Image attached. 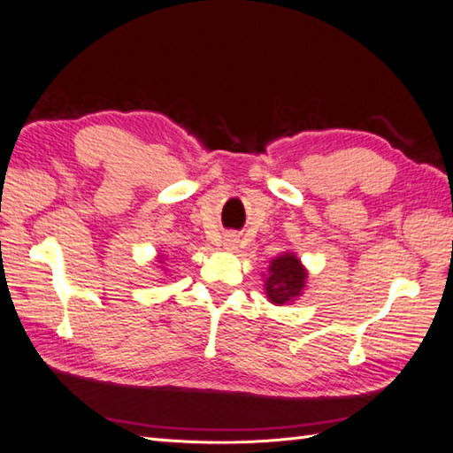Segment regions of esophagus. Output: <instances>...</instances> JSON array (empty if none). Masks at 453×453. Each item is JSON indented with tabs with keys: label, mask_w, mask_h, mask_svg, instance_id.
<instances>
[{
	"label": "esophagus",
	"mask_w": 453,
	"mask_h": 453,
	"mask_svg": "<svg viewBox=\"0 0 453 453\" xmlns=\"http://www.w3.org/2000/svg\"><path fill=\"white\" fill-rule=\"evenodd\" d=\"M238 242H240V240L236 238V234H226L225 240H223V248L228 250V252H233V250L238 248Z\"/></svg>",
	"instance_id": "esophagus-1"
}]
</instances>
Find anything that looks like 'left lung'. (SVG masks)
I'll use <instances>...</instances> for the list:
<instances>
[{"label":"left lung","instance_id":"1","mask_svg":"<svg viewBox=\"0 0 453 453\" xmlns=\"http://www.w3.org/2000/svg\"><path fill=\"white\" fill-rule=\"evenodd\" d=\"M308 280V269L295 252H283L269 261L264 273V288L271 304H293L303 295Z\"/></svg>","mask_w":453,"mask_h":453}]
</instances>
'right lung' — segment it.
I'll use <instances>...</instances> for the list:
<instances>
[{"mask_svg": "<svg viewBox=\"0 0 453 453\" xmlns=\"http://www.w3.org/2000/svg\"><path fill=\"white\" fill-rule=\"evenodd\" d=\"M155 259H157V264H160V265H163V264H165V256H160V254H158V256H157Z\"/></svg>", "mask_w": 453, "mask_h": 453, "instance_id": "right-lung-1", "label": "right lung"}]
</instances>
